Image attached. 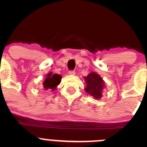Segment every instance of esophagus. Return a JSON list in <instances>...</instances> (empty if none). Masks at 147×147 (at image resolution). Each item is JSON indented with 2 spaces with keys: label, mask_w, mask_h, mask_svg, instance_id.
<instances>
[{
  "label": "esophagus",
  "mask_w": 147,
  "mask_h": 147,
  "mask_svg": "<svg viewBox=\"0 0 147 147\" xmlns=\"http://www.w3.org/2000/svg\"><path fill=\"white\" fill-rule=\"evenodd\" d=\"M68 74H69V75H75V70H70V71H69Z\"/></svg>",
  "instance_id": "obj_1"
}]
</instances>
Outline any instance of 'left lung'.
Wrapping results in <instances>:
<instances>
[{
    "instance_id": "1",
    "label": "left lung",
    "mask_w": 147,
    "mask_h": 147,
    "mask_svg": "<svg viewBox=\"0 0 147 147\" xmlns=\"http://www.w3.org/2000/svg\"><path fill=\"white\" fill-rule=\"evenodd\" d=\"M86 87L84 88L86 92L92 96L96 100L102 97V90L105 87V82L98 74L91 72L87 77H84Z\"/></svg>"
}]
</instances>
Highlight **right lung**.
Listing matches in <instances>:
<instances>
[{
  "label": "right lung",
  "mask_w": 147,
  "mask_h": 147,
  "mask_svg": "<svg viewBox=\"0 0 147 147\" xmlns=\"http://www.w3.org/2000/svg\"><path fill=\"white\" fill-rule=\"evenodd\" d=\"M62 76L57 74H53L50 72L47 75L44 82H42V86L46 90H51L52 91L55 90L57 86L61 82Z\"/></svg>",
  "instance_id": "obj_1"
}]
</instances>
